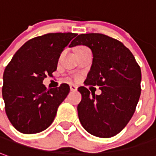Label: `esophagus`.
<instances>
[{"label": "esophagus", "instance_id": "obj_1", "mask_svg": "<svg viewBox=\"0 0 156 156\" xmlns=\"http://www.w3.org/2000/svg\"><path fill=\"white\" fill-rule=\"evenodd\" d=\"M70 90L73 91V92H74V91H76V90H77V87L75 86V85H70Z\"/></svg>", "mask_w": 156, "mask_h": 156}]
</instances>
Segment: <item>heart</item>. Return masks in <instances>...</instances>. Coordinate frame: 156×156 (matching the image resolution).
Instances as JSON below:
<instances>
[{
    "mask_svg": "<svg viewBox=\"0 0 156 156\" xmlns=\"http://www.w3.org/2000/svg\"><path fill=\"white\" fill-rule=\"evenodd\" d=\"M86 48H87V47H84V46H78V47H76V51H80V50H83V49H86Z\"/></svg>",
    "mask_w": 156,
    "mask_h": 156,
    "instance_id": "b5f03b06",
    "label": "heart"
}]
</instances>
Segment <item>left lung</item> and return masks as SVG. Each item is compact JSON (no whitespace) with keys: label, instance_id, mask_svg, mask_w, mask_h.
Listing matches in <instances>:
<instances>
[{"label":"left lung","instance_id":"obj_1","mask_svg":"<svg viewBox=\"0 0 156 156\" xmlns=\"http://www.w3.org/2000/svg\"><path fill=\"white\" fill-rule=\"evenodd\" d=\"M84 45L92 51L86 86H98L100 95L80 87L81 101L78 116L85 130L93 136L111 137L118 134L133 115L141 94V69L134 56L120 41L110 36L81 34L69 47Z\"/></svg>","mask_w":156,"mask_h":156}]
</instances>
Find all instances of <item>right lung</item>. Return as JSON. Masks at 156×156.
Here are the masks:
<instances>
[{
  "instance_id": "right-lung-1",
  "label": "right lung",
  "mask_w": 156,
  "mask_h": 156,
  "mask_svg": "<svg viewBox=\"0 0 156 156\" xmlns=\"http://www.w3.org/2000/svg\"><path fill=\"white\" fill-rule=\"evenodd\" d=\"M77 34L48 33L23 45L7 64L3 74L2 97L12 125L22 133L46 130L69 92L63 83L47 89L42 84L57 69L60 54Z\"/></svg>"
}]
</instances>
